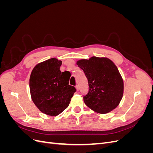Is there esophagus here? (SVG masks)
Instances as JSON below:
<instances>
[{
  "mask_svg": "<svg viewBox=\"0 0 153 153\" xmlns=\"http://www.w3.org/2000/svg\"><path fill=\"white\" fill-rule=\"evenodd\" d=\"M75 87H76V90L78 91H79V86H78V85H76V86H75Z\"/></svg>",
  "mask_w": 153,
  "mask_h": 153,
  "instance_id": "esophagus-1",
  "label": "esophagus"
}]
</instances>
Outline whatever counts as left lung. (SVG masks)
I'll list each match as a JSON object with an SVG mask.
<instances>
[{
	"label": "left lung",
	"mask_w": 153,
	"mask_h": 153,
	"mask_svg": "<svg viewBox=\"0 0 153 153\" xmlns=\"http://www.w3.org/2000/svg\"><path fill=\"white\" fill-rule=\"evenodd\" d=\"M76 64L89 83V92L84 96L88 107L100 114L116 108L123 98L124 84L115 64L108 58L92 57L79 60Z\"/></svg>",
	"instance_id": "left-lung-1"
}]
</instances>
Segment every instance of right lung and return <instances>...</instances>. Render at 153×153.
Here are the masks:
<instances>
[{"instance_id": "add662e5", "label": "right lung", "mask_w": 153, "mask_h": 153, "mask_svg": "<svg viewBox=\"0 0 153 153\" xmlns=\"http://www.w3.org/2000/svg\"><path fill=\"white\" fill-rule=\"evenodd\" d=\"M61 64V61L50 59L37 64L30 76L32 101L41 112L51 116L62 112L76 91L75 87L69 85V72L60 70Z\"/></svg>"}]
</instances>
